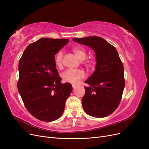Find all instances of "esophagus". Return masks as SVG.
Returning <instances> with one entry per match:
<instances>
[{
  "label": "esophagus",
  "mask_w": 149,
  "mask_h": 149,
  "mask_svg": "<svg viewBox=\"0 0 149 149\" xmlns=\"http://www.w3.org/2000/svg\"><path fill=\"white\" fill-rule=\"evenodd\" d=\"M72 87H73V88H75L76 87V85L74 84H72Z\"/></svg>",
  "instance_id": "34e87169"
}]
</instances>
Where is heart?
<instances>
[{
    "label": "heart",
    "instance_id": "1",
    "mask_svg": "<svg viewBox=\"0 0 149 149\" xmlns=\"http://www.w3.org/2000/svg\"><path fill=\"white\" fill-rule=\"evenodd\" d=\"M73 52L74 55L81 61L84 60L86 57V52L85 49L81 47H76L73 48ZM63 53L62 52H58L55 56V64L58 68H61L63 65ZM85 77V73L83 70H68L62 74V78L66 82L76 84L79 81Z\"/></svg>",
    "mask_w": 149,
    "mask_h": 149
}]
</instances>
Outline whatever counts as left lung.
<instances>
[{
	"instance_id": "8db88e82",
	"label": "left lung",
	"mask_w": 149,
	"mask_h": 149,
	"mask_svg": "<svg viewBox=\"0 0 149 149\" xmlns=\"http://www.w3.org/2000/svg\"><path fill=\"white\" fill-rule=\"evenodd\" d=\"M95 53V70L84 83L82 98L84 111L94 118H104L118 107L125 86L124 66L116 48L99 37L73 38Z\"/></svg>"
}]
</instances>
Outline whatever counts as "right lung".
Listing matches in <instances>:
<instances>
[{
  "instance_id": "right-lung-1",
  "label": "right lung",
  "mask_w": 149,
  "mask_h": 149,
  "mask_svg": "<svg viewBox=\"0 0 149 149\" xmlns=\"http://www.w3.org/2000/svg\"><path fill=\"white\" fill-rule=\"evenodd\" d=\"M68 42L40 38L26 48L19 61L18 91L26 109L40 120L59 119L72 91L70 83H61L55 61V55Z\"/></svg>"
}]
</instances>
